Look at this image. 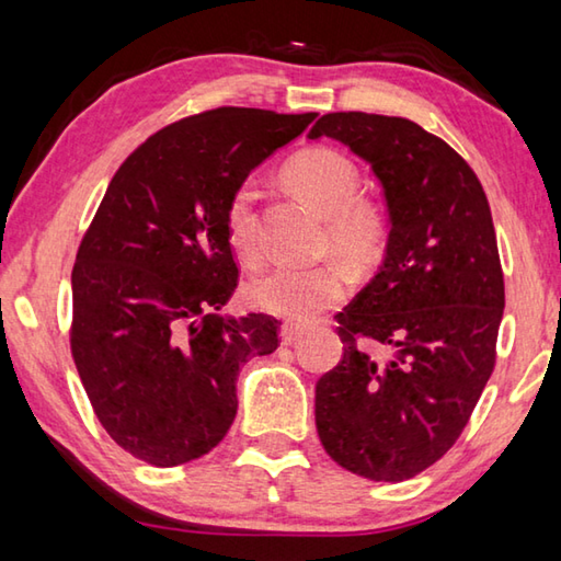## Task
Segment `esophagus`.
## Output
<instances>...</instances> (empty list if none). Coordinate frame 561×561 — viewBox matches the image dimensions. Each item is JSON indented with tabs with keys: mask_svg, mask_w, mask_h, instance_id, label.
<instances>
[{
	"mask_svg": "<svg viewBox=\"0 0 561 561\" xmlns=\"http://www.w3.org/2000/svg\"><path fill=\"white\" fill-rule=\"evenodd\" d=\"M299 339H301V329L297 324H291V321H287V324L282 327V344L294 346Z\"/></svg>",
	"mask_w": 561,
	"mask_h": 561,
	"instance_id": "1",
	"label": "esophagus"
}]
</instances>
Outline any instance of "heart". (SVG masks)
I'll list each match as a JSON object with an SVG mask.
<instances>
[{"label":"heart","mask_w":561,"mask_h":561,"mask_svg":"<svg viewBox=\"0 0 561 561\" xmlns=\"http://www.w3.org/2000/svg\"><path fill=\"white\" fill-rule=\"evenodd\" d=\"M284 183L327 220V250L356 270H368L381 260L386 247V215L360 197L358 168L331 148H309L284 165ZM257 187L240 183L225 205V237L244 267L262 262L257 220ZM348 277L334 262L317 267L272 270L247 287L252 307L289 321H311L346 297Z\"/></svg>","instance_id":"1"}]
</instances>
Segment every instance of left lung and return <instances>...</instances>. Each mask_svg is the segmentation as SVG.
<instances>
[{
    "instance_id": "8db88e82",
    "label": "left lung",
    "mask_w": 561,
    "mask_h": 561,
    "mask_svg": "<svg viewBox=\"0 0 561 561\" xmlns=\"http://www.w3.org/2000/svg\"><path fill=\"white\" fill-rule=\"evenodd\" d=\"M383 185L386 260L336 314L344 356L317 381V431L341 468L403 482L460 438L490 381L505 309L495 225L478 175L443 138L378 113H327Z\"/></svg>"
}]
</instances>
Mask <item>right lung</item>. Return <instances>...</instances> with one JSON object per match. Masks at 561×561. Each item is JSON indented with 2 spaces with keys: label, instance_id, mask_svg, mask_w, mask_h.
<instances>
[{
  "label": "right lung",
  "instance_id": "obj_1",
  "mask_svg": "<svg viewBox=\"0 0 561 561\" xmlns=\"http://www.w3.org/2000/svg\"><path fill=\"white\" fill-rule=\"evenodd\" d=\"M317 113L220 106L123 160L76 252L71 356L116 445L156 468L203 458L237 413V374L279 346L270 314L220 317L237 289L225 205Z\"/></svg>",
  "mask_w": 561,
  "mask_h": 561
}]
</instances>
